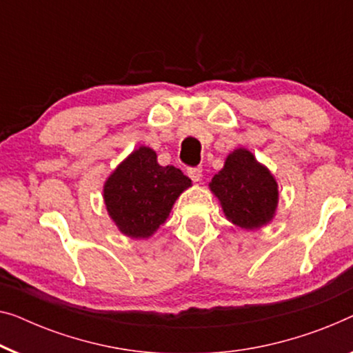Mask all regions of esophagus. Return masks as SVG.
<instances>
[{
  "mask_svg": "<svg viewBox=\"0 0 353 353\" xmlns=\"http://www.w3.org/2000/svg\"><path fill=\"white\" fill-rule=\"evenodd\" d=\"M188 175H189V178H191L194 183H199V181L202 180V168L201 167L188 168Z\"/></svg>",
  "mask_w": 353,
  "mask_h": 353,
  "instance_id": "34e87169",
  "label": "esophagus"
}]
</instances>
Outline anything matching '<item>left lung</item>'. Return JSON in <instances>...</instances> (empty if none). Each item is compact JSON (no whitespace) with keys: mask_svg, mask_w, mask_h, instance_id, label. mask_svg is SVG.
I'll return each instance as SVG.
<instances>
[{"mask_svg":"<svg viewBox=\"0 0 353 353\" xmlns=\"http://www.w3.org/2000/svg\"><path fill=\"white\" fill-rule=\"evenodd\" d=\"M228 221L254 231L272 221L279 205L275 176L247 148L229 152L224 167L208 183Z\"/></svg>","mask_w":353,"mask_h":353,"instance_id":"left-lung-1","label":"left lung"}]
</instances>
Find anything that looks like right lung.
Returning <instances> with one entry per match:
<instances>
[{
    "instance_id": "right-lung-1",
    "label": "right lung",
    "mask_w": 353,
    "mask_h": 353,
    "mask_svg": "<svg viewBox=\"0 0 353 353\" xmlns=\"http://www.w3.org/2000/svg\"><path fill=\"white\" fill-rule=\"evenodd\" d=\"M192 181L180 168L159 165L150 146H140L117 165L103 185L111 221L130 239H150L170 216L173 203Z\"/></svg>"
}]
</instances>
